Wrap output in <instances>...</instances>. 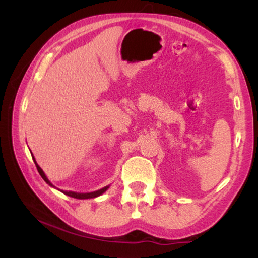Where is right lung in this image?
Segmentation results:
<instances>
[{
	"label": "right lung",
	"instance_id": "obj_1",
	"mask_svg": "<svg viewBox=\"0 0 258 258\" xmlns=\"http://www.w3.org/2000/svg\"><path fill=\"white\" fill-rule=\"evenodd\" d=\"M33 160H34L35 165H36L37 171H38V173H40V175L42 176L43 180H44V181H45L49 185H51V186H53V187H54V185L52 184V183H51L49 180H47V177L45 176L44 172L42 171V168L40 167V166H38V164L36 163V160H35L34 157H33ZM108 187H109V185L104 186V187H102V189H100V190H98V191L89 192V194H78V192H74V191H61V190H60V191L62 192V194L69 196V197H73V198H76V199H90V198H95V197H99V196H101V195L103 194V192H106V191L108 190Z\"/></svg>",
	"mask_w": 258,
	"mask_h": 258
}]
</instances>
